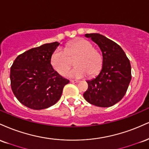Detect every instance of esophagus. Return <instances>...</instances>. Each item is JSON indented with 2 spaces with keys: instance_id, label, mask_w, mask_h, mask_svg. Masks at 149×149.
<instances>
[{
  "instance_id": "34e87169",
  "label": "esophagus",
  "mask_w": 149,
  "mask_h": 149,
  "mask_svg": "<svg viewBox=\"0 0 149 149\" xmlns=\"http://www.w3.org/2000/svg\"><path fill=\"white\" fill-rule=\"evenodd\" d=\"M80 81H79V80H70V82L72 83H79Z\"/></svg>"
}]
</instances>
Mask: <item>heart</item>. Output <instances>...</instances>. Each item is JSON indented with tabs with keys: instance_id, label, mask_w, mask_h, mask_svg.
I'll use <instances>...</instances> for the list:
<instances>
[{
	"instance_id": "b5f03b06",
	"label": "heart",
	"mask_w": 149,
	"mask_h": 149,
	"mask_svg": "<svg viewBox=\"0 0 149 149\" xmlns=\"http://www.w3.org/2000/svg\"><path fill=\"white\" fill-rule=\"evenodd\" d=\"M74 59L76 67L68 72L70 77L82 78L87 74L89 77H94L102 68V54L85 39L72 42L63 49H56L51 57V64L58 74L65 75L72 64V60Z\"/></svg>"
}]
</instances>
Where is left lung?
<instances>
[{"instance_id":"1","label":"left lung","mask_w":149,"mask_h":149,"mask_svg":"<svg viewBox=\"0 0 149 149\" xmlns=\"http://www.w3.org/2000/svg\"><path fill=\"white\" fill-rule=\"evenodd\" d=\"M102 52V68L93 79L87 81L84 97L90 104L109 107L118 102L126 93L132 75L128 58L118 44L99 33L86 34Z\"/></svg>"}]
</instances>
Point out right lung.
<instances>
[{"label":"right lung","instance_id":"obj_1","mask_svg":"<svg viewBox=\"0 0 149 149\" xmlns=\"http://www.w3.org/2000/svg\"><path fill=\"white\" fill-rule=\"evenodd\" d=\"M58 42L32 48L16 58L10 68L14 95L22 104L32 109H44L59 100L70 81L61 76L51 64Z\"/></svg>","mask_w":149,"mask_h":149}]
</instances>
